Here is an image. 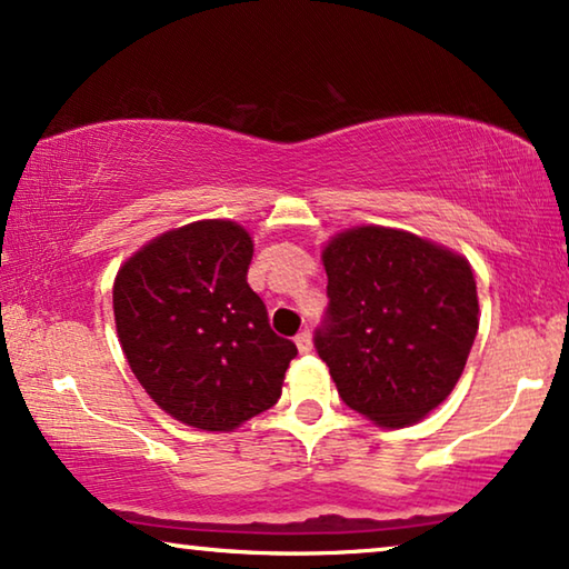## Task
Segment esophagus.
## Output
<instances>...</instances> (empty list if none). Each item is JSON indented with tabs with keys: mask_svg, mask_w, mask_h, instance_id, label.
Instances as JSON below:
<instances>
[{
	"mask_svg": "<svg viewBox=\"0 0 569 569\" xmlns=\"http://www.w3.org/2000/svg\"><path fill=\"white\" fill-rule=\"evenodd\" d=\"M295 345H298V352L300 355H308L310 349H313V339H310V331H300L298 337H295Z\"/></svg>",
	"mask_w": 569,
	"mask_h": 569,
	"instance_id": "1",
	"label": "esophagus"
}]
</instances>
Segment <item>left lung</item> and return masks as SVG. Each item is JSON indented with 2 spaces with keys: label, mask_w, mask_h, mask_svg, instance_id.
Returning a JSON list of instances; mask_svg holds the SVG:
<instances>
[{
  "label": "left lung",
  "mask_w": 569,
  "mask_h": 569,
  "mask_svg": "<svg viewBox=\"0 0 569 569\" xmlns=\"http://www.w3.org/2000/svg\"><path fill=\"white\" fill-rule=\"evenodd\" d=\"M329 306L313 345L341 401L380 427L448 399L479 329L473 271L411 232L357 228L326 246Z\"/></svg>",
  "instance_id": "left-lung-1"
}]
</instances>
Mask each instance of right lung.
<instances>
[{
    "mask_svg": "<svg viewBox=\"0 0 569 569\" xmlns=\"http://www.w3.org/2000/svg\"><path fill=\"white\" fill-rule=\"evenodd\" d=\"M253 243L228 220L166 232L123 263L113 313L129 368L178 422L236 430L282 393L298 347L248 287Z\"/></svg>",
    "mask_w": 569,
    "mask_h": 569,
    "instance_id": "1",
    "label": "right lung"
}]
</instances>
